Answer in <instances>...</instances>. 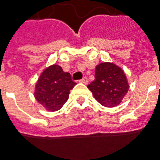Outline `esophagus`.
<instances>
[{
	"label": "esophagus",
	"mask_w": 160,
	"mask_h": 160,
	"mask_svg": "<svg viewBox=\"0 0 160 160\" xmlns=\"http://www.w3.org/2000/svg\"><path fill=\"white\" fill-rule=\"evenodd\" d=\"M80 82H81V83H84V84H88V78H87V77H84L82 80H80Z\"/></svg>",
	"instance_id": "esophagus-1"
}]
</instances>
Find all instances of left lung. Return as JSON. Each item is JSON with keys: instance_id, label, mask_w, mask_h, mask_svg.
I'll list each match as a JSON object with an SVG mask.
<instances>
[{"instance_id": "1", "label": "left lung", "mask_w": 160, "mask_h": 160, "mask_svg": "<svg viewBox=\"0 0 160 160\" xmlns=\"http://www.w3.org/2000/svg\"><path fill=\"white\" fill-rule=\"evenodd\" d=\"M94 77V80L88 85V88L96 100L107 107L119 105L129 89L122 69L111 62H103L97 65Z\"/></svg>"}]
</instances>
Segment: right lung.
Here are the masks:
<instances>
[{"mask_svg":"<svg viewBox=\"0 0 160 160\" xmlns=\"http://www.w3.org/2000/svg\"><path fill=\"white\" fill-rule=\"evenodd\" d=\"M75 85L69 72H64L58 65H52L38 79L34 97L47 110L57 111L67 102L70 90Z\"/></svg>","mask_w":160,"mask_h":160,"instance_id":"right-lung-1","label":"right lung"}]
</instances>
